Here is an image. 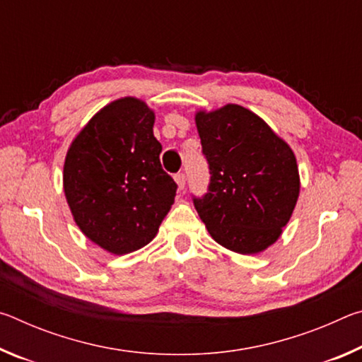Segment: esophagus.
<instances>
[{
    "mask_svg": "<svg viewBox=\"0 0 362 362\" xmlns=\"http://www.w3.org/2000/svg\"><path fill=\"white\" fill-rule=\"evenodd\" d=\"M174 180H175V183H177V187H179V189L185 188V182H187L185 174H175V175H174Z\"/></svg>",
    "mask_w": 362,
    "mask_h": 362,
    "instance_id": "1",
    "label": "esophagus"
}]
</instances>
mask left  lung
I'll use <instances>...</instances> for the list:
<instances>
[{
	"mask_svg": "<svg viewBox=\"0 0 362 362\" xmlns=\"http://www.w3.org/2000/svg\"><path fill=\"white\" fill-rule=\"evenodd\" d=\"M211 183L196 211L214 241L259 254L278 241L300 193L296 155L259 115L236 103L194 115Z\"/></svg>",
	"mask_w": 362,
	"mask_h": 362,
	"instance_id": "8db88e82",
	"label": "left lung"
}]
</instances>
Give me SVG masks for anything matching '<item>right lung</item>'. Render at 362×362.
Returning a JSON list of instances; mask_svg holds the SVG:
<instances>
[{"instance_id":"right-lung-1","label":"right lung","mask_w":362,"mask_h":362,"mask_svg":"<svg viewBox=\"0 0 362 362\" xmlns=\"http://www.w3.org/2000/svg\"><path fill=\"white\" fill-rule=\"evenodd\" d=\"M155 112L137 97L100 108L73 139L64 193L88 240L122 255L146 246L174 204L177 185L159 163Z\"/></svg>"}]
</instances>
